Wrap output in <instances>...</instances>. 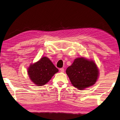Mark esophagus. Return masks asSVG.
<instances>
[{
  "label": "esophagus",
  "mask_w": 120,
  "mask_h": 120,
  "mask_svg": "<svg viewBox=\"0 0 120 120\" xmlns=\"http://www.w3.org/2000/svg\"><path fill=\"white\" fill-rule=\"evenodd\" d=\"M60 71L61 72H62V73H63V72L64 71V69L63 68H61L60 69Z\"/></svg>",
  "instance_id": "esophagus-1"
}]
</instances>
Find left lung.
Listing matches in <instances>:
<instances>
[{
    "mask_svg": "<svg viewBox=\"0 0 120 120\" xmlns=\"http://www.w3.org/2000/svg\"><path fill=\"white\" fill-rule=\"evenodd\" d=\"M66 72L72 85L80 90L94 85L99 74L95 63L83 57L76 58Z\"/></svg>",
    "mask_w": 120,
    "mask_h": 120,
    "instance_id": "left-lung-1",
    "label": "left lung"
}]
</instances>
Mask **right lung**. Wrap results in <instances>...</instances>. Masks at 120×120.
Here are the masks:
<instances>
[{
	"label": "right lung",
	"instance_id": "1",
	"mask_svg": "<svg viewBox=\"0 0 120 120\" xmlns=\"http://www.w3.org/2000/svg\"><path fill=\"white\" fill-rule=\"evenodd\" d=\"M58 71V69L46 57H43L31 65L28 68V73L30 79L34 83L42 86L49 81L52 76Z\"/></svg>",
	"mask_w": 120,
	"mask_h": 120
}]
</instances>
